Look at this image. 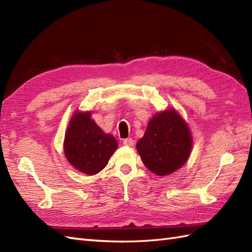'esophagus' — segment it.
Instances as JSON below:
<instances>
[{
  "label": "esophagus",
  "mask_w": 252,
  "mask_h": 252,
  "mask_svg": "<svg viewBox=\"0 0 252 252\" xmlns=\"http://www.w3.org/2000/svg\"><path fill=\"white\" fill-rule=\"evenodd\" d=\"M122 143H124L125 146H127V147L134 146V140L132 138H126V139H124V141H122Z\"/></svg>",
  "instance_id": "esophagus-1"
}]
</instances>
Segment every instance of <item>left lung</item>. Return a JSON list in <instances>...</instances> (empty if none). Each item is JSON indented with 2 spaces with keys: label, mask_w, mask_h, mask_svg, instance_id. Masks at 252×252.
Listing matches in <instances>:
<instances>
[{
  "label": "left lung",
  "mask_w": 252,
  "mask_h": 252,
  "mask_svg": "<svg viewBox=\"0 0 252 252\" xmlns=\"http://www.w3.org/2000/svg\"><path fill=\"white\" fill-rule=\"evenodd\" d=\"M136 148L148 169L158 176H166L188 160L191 150V135L180 115L168 109L153 116Z\"/></svg>",
  "instance_id": "obj_1"
}]
</instances>
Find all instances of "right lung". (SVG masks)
<instances>
[{
	"mask_svg": "<svg viewBox=\"0 0 252 252\" xmlns=\"http://www.w3.org/2000/svg\"><path fill=\"white\" fill-rule=\"evenodd\" d=\"M64 154L70 164L86 175H95L107 165L118 144L90 117V113L75 114L64 137Z\"/></svg>",
	"mask_w": 252,
	"mask_h": 252,
	"instance_id": "right-lung-1",
	"label": "right lung"
}]
</instances>
